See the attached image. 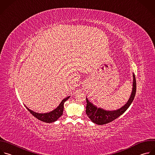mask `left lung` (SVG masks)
Instances as JSON below:
<instances>
[{"instance_id":"1","label":"left lung","mask_w":155,"mask_h":155,"mask_svg":"<svg viewBox=\"0 0 155 155\" xmlns=\"http://www.w3.org/2000/svg\"><path fill=\"white\" fill-rule=\"evenodd\" d=\"M133 88L131 96L127 101V103L123 106L121 107L117 110H107L100 107H98L92 103L90 102L87 98H86L87 106H86V114L92 122L96 123L97 125H102L112 121L124 113L130 106L131 104L135 97L136 91V81L135 75L133 73Z\"/></svg>"}]
</instances>
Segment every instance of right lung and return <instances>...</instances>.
I'll use <instances>...</instances> for the list:
<instances>
[{"label": "right lung", "mask_w": 155, "mask_h": 155, "mask_svg": "<svg viewBox=\"0 0 155 155\" xmlns=\"http://www.w3.org/2000/svg\"><path fill=\"white\" fill-rule=\"evenodd\" d=\"M70 97H68L64 98L62 101H61V103H60V104L58 105V106L57 108H55L53 110H52L49 112H47V113H43V114L37 113V112H35L32 110L29 109L26 106H25L27 108V109L37 119L40 120L43 122H46V123H52V122L57 121L59 117H60L61 115H62L63 111H64V103Z\"/></svg>", "instance_id": "right-lung-1"}]
</instances>
